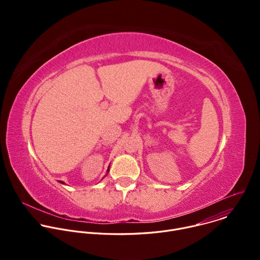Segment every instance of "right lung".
Returning a JSON list of instances; mask_svg holds the SVG:
<instances>
[{
  "instance_id": "add662e5",
  "label": "right lung",
  "mask_w": 260,
  "mask_h": 260,
  "mask_svg": "<svg viewBox=\"0 0 260 260\" xmlns=\"http://www.w3.org/2000/svg\"><path fill=\"white\" fill-rule=\"evenodd\" d=\"M108 171H109V169H108ZM59 182H60V183H63V182H61V181H59Z\"/></svg>"
}]
</instances>
